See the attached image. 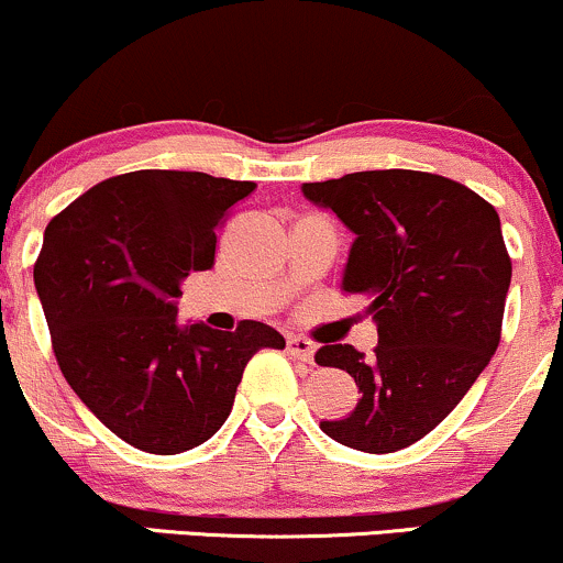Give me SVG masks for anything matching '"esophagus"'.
<instances>
[{
  "instance_id": "esophagus-1",
  "label": "esophagus",
  "mask_w": 563,
  "mask_h": 563,
  "mask_svg": "<svg viewBox=\"0 0 563 563\" xmlns=\"http://www.w3.org/2000/svg\"><path fill=\"white\" fill-rule=\"evenodd\" d=\"M288 352L294 354V357L303 360V363H312L314 357V344L309 339H303V335H288Z\"/></svg>"
}]
</instances>
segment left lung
Masks as SVG:
<instances>
[{
	"label": "left lung",
	"instance_id": "8db88e82",
	"mask_svg": "<svg viewBox=\"0 0 563 563\" xmlns=\"http://www.w3.org/2000/svg\"><path fill=\"white\" fill-rule=\"evenodd\" d=\"M303 196L357 235L341 290L363 294L378 325L373 357L349 344L314 354L363 391L320 429L354 450H402L455 410L500 344L510 286L500 217L471 187L410 169L303 183Z\"/></svg>",
	"mask_w": 563,
	"mask_h": 563
}]
</instances>
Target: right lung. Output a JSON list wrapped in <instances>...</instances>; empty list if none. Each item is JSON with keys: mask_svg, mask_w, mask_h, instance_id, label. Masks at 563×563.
Segmentation results:
<instances>
[{"mask_svg": "<svg viewBox=\"0 0 563 563\" xmlns=\"http://www.w3.org/2000/svg\"><path fill=\"white\" fill-rule=\"evenodd\" d=\"M254 183L142 169L102 179L49 219L34 286L53 352L115 437L177 455L228 421L245 365L283 349L275 328L177 322L179 283L214 267L217 230Z\"/></svg>", "mask_w": 563, "mask_h": 563, "instance_id": "add662e5", "label": "right lung"}]
</instances>
